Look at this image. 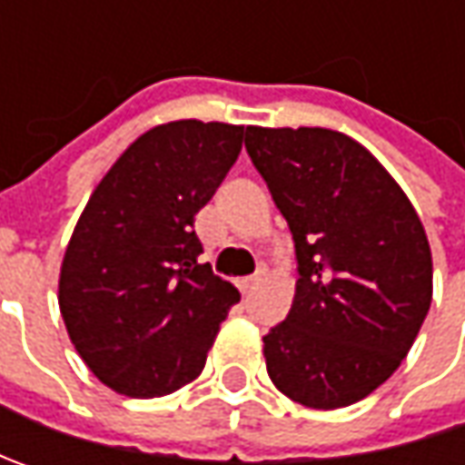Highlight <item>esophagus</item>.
Returning <instances> with one entry per match:
<instances>
[{"mask_svg": "<svg viewBox=\"0 0 465 465\" xmlns=\"http://www.w3.org/2000/svg\"><path fill=\"white\" fill-rule=\"evenodd\" d=\"M261 277H263V272H256V274H251V277H242L241 282H238V287H241L242 295L253 292V290H256V284L261 282Z\"/></svg>", "mask_w": 465, "mask_h": 465, "instance_id": "esophagus-1", "label": "esophagus"}]
</instances>
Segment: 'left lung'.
Wrapping results in <instances>:
<instances>
[{
  "mask_svg": "<svg viewBox=\"0 0 465 465\" xmlns=\"http://www.w3.org/2000/svg\"><path fill=\"white\" fill-rule=\"evenodd\" d=\"M245 150L290 224L295 302L263 336L272 383L311 409L383 385L432 302V253L399 183L331 129H245Z\"/></svg>",
  "mask_w": 465,
  "mask_h": 465,
  "instance_id": "8db88e82",
  "label": "left lung"
}]
</instances>
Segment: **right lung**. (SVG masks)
<instances>
[{
	"label": "right lung",
	"mask_w": 465,
	"mask_h": 465,
	"mask_svg": "<svg viewBox=\"0 0 465 465\" xmlns=\"http://www.w3.org/2000/svg\"><path fill=\"white\" fill-rule=\"evenodd\" d=\"M242 150V126L170 121L105 173L66 245L59 308L98 381L132 399L191 383L241 292L199 263L193 214Z\"/></svg>",
	"instance_id": "obj_1"
}]
</instances>
